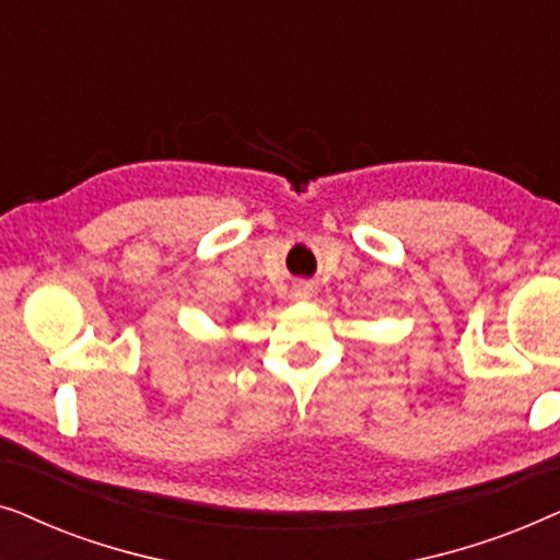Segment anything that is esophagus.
I'll return each instance as SVG.
<instances>
[{
	"instance_id": "34e87169",
	"label": "esophagus",
	"mask_w": 560,
	"mask_h": 560,
	"mask_svg": "<svg viewBox=\"0 0 560 560\" xmlns=\"http://www.w3.org/2000/svg\"><path fill=\"white\" fill-rule=\"evenodd\" d=\"M293 295L298 298V301H308V298L313 295V288H311V285H305V282H301V285H295Z\"/></svg>"
}]
</instances>
